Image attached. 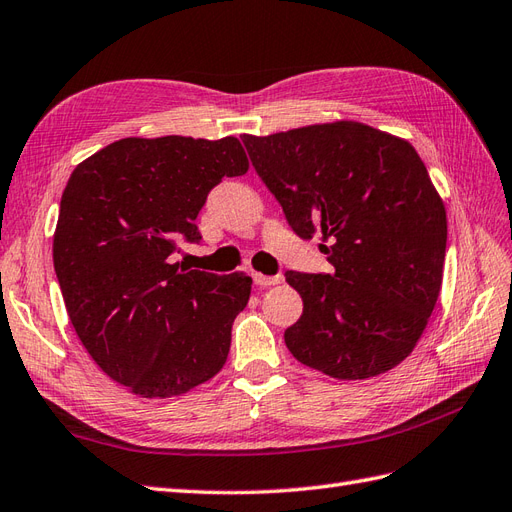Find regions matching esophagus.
Listing matches in <instances>:
<instances>
[{
	"instance_id": "obj_1",
	"label": "esophagus",
	"mask_w": 512,
	"mask_h": 512,
	"mask_svg": "<svg viewBox=\"0 0 512 512\" xmlns=\"http://www.w3.org/2000/svg\"><path fill=\"white\" fill-rule=\"evenodd\" d=\"M253 281H255V285H259V287H272V285H279L283 279H281V276H266V274L253 272Z\"/></svg>"
}]
</instances>
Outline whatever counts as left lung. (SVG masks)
<instances>
[{
  "instance_id": "left-lung-1",
  "label": "left lung",
  "mask_w": 512,
  "mask_h": 512,
  "mask_svg": "<svg viewBox=\"0 0 512 512\" xmlns=\"http://www.w3.org/2000/svg\"><path fill=\"white\" fill-rule=\"evenodd\" d=\"M242 141L291 229L332 242V274L285 272L304 304L285 330L289 352L334 379L397 367L440 296L448 233L412 143L352 120Z\"/></svg>"
}]
</instances>
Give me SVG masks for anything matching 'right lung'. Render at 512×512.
Returning <instances> with one entry per match:
<instances>
[{
  "mask_svg": "<svg viewBox=\"0 0 512 512\" xmlns=\"http://www.w3.org/2000/svg\"><path fill=\"white\" fill-rule=\"evenodd\" d=\"M236 137H128L72 171L53 236V266L70 324L113 382L145 399L208 382L229 354L251 276L173 264L199 242L197 214L223 178L244 175Z\"/></svg>",
  "mask_w": 512,
  "mask_h": 512,
  "instance_id": "right-lung-1",
  "label": "right lung"
}]
</instances>
